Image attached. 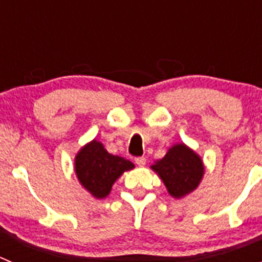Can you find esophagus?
Segmentation results:
<instances>
[{
  "label": "esophagus",
  "instance_id": "obj_1",
  "mask_svg": "<svg viewBox=\"0 0 262 262\" xmlns=\"http://www.w3.org/2000/svg\"><path fill=\"white\" fill-rule=\"evenodd\" d=\"M145 161H147V159H145L144 156L136 157V159H135V163L138 164L139 166H144V165H145Z\"/></svg>",
  "mask_w": 262,
  "mask_h": 262
}]
</instances>
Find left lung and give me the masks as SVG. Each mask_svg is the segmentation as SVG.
Segmentation results:
<instances>
[{
    "label": "left lung",
    "mask_w": 262,
    "mask_h": 262,
    "mask_svg": "<svg viewBox=\"0 0 262 262\" xmlns=\"http://www.w3.org/2000/svg\"><path fill=\"white\" fill-rule=\"evenodd\" d=\"M151 168L160 176L169 194L174 198H181L196 189L205 172L201 157L185 144L170 148Z\"/></svg>",
    "instance_id": "left-lung-1"
}]
</instances>
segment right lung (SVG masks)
<instances>
[{
	"mask_svg": "<svg viewBox=\"0 0 262 262\" xmlns=\"http://www.w3.org/2000/svg\"><path fill=\"white\" fill-rule=\"evenodd\" d=\"M134 166L129 160L108 154L97 140L81 148L75 160L78 181L96 198L107 196L117 178Z\"/></svg>",
	"mask_w": 262,
	"mask_h": 262,
	"instance_id": "obj_1",
	"label": "right lung"
}]
</instances>
